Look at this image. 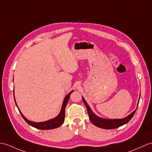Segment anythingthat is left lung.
<instances>
[{"mask_svg":"<svg viewBox=\"0 0 152 152\" xmlns=\"http://www.w3.org/2000/svg\"><path fill=\"white\" fill-rule=\"evenodd\" d=\"M139 99H140V98H139ZM83 102L84 103L85 106H86V108H87L89 118H90V119L91 123H93L95 126H96L101 128H103V129H115V128H119L125 124H126L129 121L131 120L133 116L134 115V114L137 110V109H136L131 114H129L128 116H127L125 118H123V119H103V118H101V117H99L96 115L93 112H92L91 108H90V106H89V105L88 104V103L84 100V97H83ZM138 104H139V102L137 104V106H138Z\"/></svg>","mask_w":152,"mask_h":152,"instance_id":"obj_1","label":"left lung"}]
</instances>
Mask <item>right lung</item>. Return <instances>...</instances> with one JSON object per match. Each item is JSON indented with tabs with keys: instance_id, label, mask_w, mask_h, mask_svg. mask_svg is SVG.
Returning <instances> with one entry per match:
<instances>
[{
	"instance_id": "right-lung-1",
	"label": "right lung",
	"mask_w": 152,
	"mask_h": 152,
	"mask_svg": "<svg viewBox=\"0 0 152 152\" xmlns=\"http://www.w3.org/2000/svg\"><path fill=\"white\" fill-rule=\"evenodd\" d=\"M73 91H70L69 93L65 97V98L64 99V101H63V104H62V106L61 110V112H60V113H59L58 115L56 117H55L54 119H52L47 121H45V122H42V123H35V122H32V121H29L28 119H27L23 115V113L20 112V110L18 109L17 104L16 103V101H15V99L14 94H13V95H14L15 102V104L17 106V108H18V110H19V112L20 113L22 117H23V119L25 120V121L26 122V123L28 124L31 126H33V127L39 129H51L57 128L59 126H61L62 124H63L64 121V117H65L66 106V105H67V103H68V100L69 99V96H70V95H71V94L72 93Z\"/></svg>"
}]
</instances>
